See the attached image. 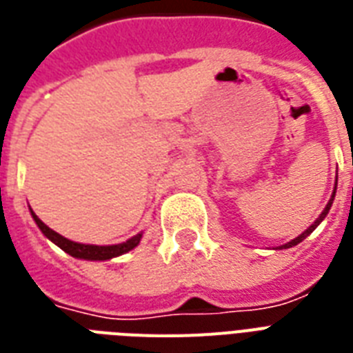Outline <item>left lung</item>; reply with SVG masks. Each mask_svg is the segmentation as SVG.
I'll return each instance as SVG.
<instances>
[{
  "instance_id": "obj_1",
  "label": "left lung",
  "mask_w": 353,
  "mask_h": 353,
  "mask_svg": "<svg viewBox=\"0 0 353 353\" xmlns=\"http://www.w3.org/2000/svg\"><path fill=\"white\" fill-rule=\"evenodd\" d=\"M335 191H337V180H335V188H334V193H332V199L328 200V204H326V208H324L323 210V213H321L319 215V219H317V221L314 222V224L310 225L308 230H304L303 233H301V235L299 236H295V239H293V241H290V242H286V244H283V246H279V248H275V250H288V248H293V246H297L299 242H303L304 239H306V236L310 235V233H314V230L315 228H317V225L321 224V222L324 221V216L328 215V211H330V208H332V204H334V199H335Z\"/></svg>"
}]
</instances>
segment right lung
<instances>
[{
    "instance_id": "right-lung-1",
    "label": "right lung",
    "mask_w": 353,
    "mask_h": 353,
    "mask_svg": "<svg viewBox=\"0 0 353 353\" xmlns=\"http://www.w3.org/2000/svg\"><path fill=\"white\" fill-rule=\"evenodd\" d=\"M30 215H32L34 222L38 225L41 233H43L50 242H54L56 246L61 248L65 253H69L70 256H74V259H81V261H111L114 256H120L123 253L131 252L134 248L140 244L143 236V231L137 233L134 236L128 239L125 242H120V244H111V246H94V244H80V242L69 241V239H65L61 236L60 233H56L54 230H50L49 225L43 224V222L39 221L38 215L30 210Z\"/></svg>"
}]
</instances>
